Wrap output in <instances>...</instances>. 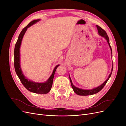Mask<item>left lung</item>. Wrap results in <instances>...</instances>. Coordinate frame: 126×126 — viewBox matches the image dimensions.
I'll return each mask as SVG.
<instances>
[{"instance_id": "obj_1", "label": "left lung", "mask_w": 126, "mask_h": 126, "mask_svg": "<svg viewBox=\"0 0 126 126\" xmlns=\"http://www.w3.org/2000/svg\"><path fill=\"white\" fill-rule=\"evenodd\" d=\"M96 27H97V28L99 34L100 36L104 37L107 40V41L108 43L109 44V47L110 48V49H111V54H112V49H111V46H110V44H109V37H108V36L107 35V34L106 32H105V30H104L102 28H101L100 27H99V26H98V25H96ZM112 70H113V65H112V70H111L112 71ZM112 71L111 72V74L109 75L108 78L106 80L104 83H103L101 85H100V86H99V87L96 88H94V89H91V90H83V89H79V88H77V87H75L74 86V85L72 84V81H71V79L70 78V76H69V79H70V82H71V87L72 88V89H73L74 92L76 94H77L78 95H80V96H88V95H91V94H97L98 92H99V91L103 88L104 87V86L106 84L107 82L108 81L109 78L110 77V76H111V74H112Z\"/></svg>"}]
</instances>
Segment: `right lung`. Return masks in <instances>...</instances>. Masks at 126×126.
<instances>
[{
    "instance_id": "right-lung-1",
    "label": "right lung",
    "mask_w": 126,
    "mask_h": 126,
    "mask_svg": "<svg viewBox=\"0 0 126 126\" xmlns=\"http://www.w3.org/2000/svg\"><path fill=\"white\" fill-rule=\"evenodd\" d=\"M39 19L34 20L30 22V23L26 27L22 30V31L19 35L18 40L16 42V45L15 46L14 50V67L15 71L19 78L22 84L24 86V87L28 90L31 91L32 93L40 94H46L49 93L52 85L53 79H54V75L56 69L59 65H57L53 71V72L51 76L48 79V80L44 83H38L35 82L28 80L24 76L23 74L21 71L20 66V47L21 43V41L22 38L24 35L27 29L29 27L32 26L33 24H35L36 22L38 21Z\"/></svg>"
}]
</instances>
